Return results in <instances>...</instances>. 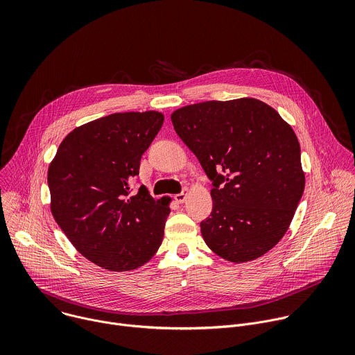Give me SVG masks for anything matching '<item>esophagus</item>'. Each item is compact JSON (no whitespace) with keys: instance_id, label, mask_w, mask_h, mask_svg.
Wrapping results in <instances>:
<instances>
[{"instance_id":"obj_1","label":"esophagus","mask_w":355,"mask_h":355,"mask_svg":"<svg viewBox=\"0 0 355 355\" xmlns=\"http://www.w3.org/2000/svg\"><path fill=\"white\" fill-rule=\"evenodd\" d=\"M187 198H188V189H185L181 193L175 195V200L178 202V204H184V202L187 200Z\"/></svg>"}]
</instances>
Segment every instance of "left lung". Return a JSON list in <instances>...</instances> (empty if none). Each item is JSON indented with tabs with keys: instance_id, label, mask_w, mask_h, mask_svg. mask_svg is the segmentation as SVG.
I'll return each instance as SVG.
<instances>
[{
	"instance_id": "1",
	"label": "left lung",
	"mask_w": 355,
	"mask_h": 355,
	"mask_svg": "<svg viewBox=\"0 0 355 355\" xmlns=\"http://www.w3.org/2000/svg\"><path fill=\"white\" fill-rule=\"evenodd\" d=\"M177 135L212 181L208 247L230 263L264 256L286 233L305 189L297 137L256 98L207 101L171 114Z\"/></svg>"
}]
</instances>
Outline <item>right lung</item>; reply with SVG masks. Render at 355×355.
I'll return each instance as SVG.
<instances>
[{
	"label": "right lung",
	"instance_id": "right-lung-1",
	"mask_svg": "<svg viewBox=\"0 0 355 355\" xmlns=\"http://www.w3.org/2000/svg\"><path fill=\"white\" fill-rule=\"evenodd\" d=\"M163 122L157 111L91 121L63 139L49 166L50 211L77 251L98 267L136 270L163 241L170 202L155 199L144 185L130 193L141 155Z\"/></svg>",
	"mask_w": 355,
	"mask_h": 355
}]
</instances>
